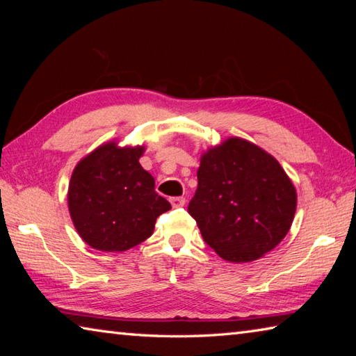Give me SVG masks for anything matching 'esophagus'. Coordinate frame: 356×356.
I'll list each match as a JSON object with an SVG mask.
<instances>
[{"label":"esophagus","instance_id":"34e87169","mask_svg":"<svg viewBox=\"0 0 356 356\" xmlns=\"http://www.w3.org/2000/svg\"><path fill=\"white\" fill-rule=\"evenodd\" d=\"M170 202H171V206H172L174 209H177V207H182V206H185V197H182V196L171 197Z\"/></svg>","mask_w":356,"mask_h":356}]
</instances>
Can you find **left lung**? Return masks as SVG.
<instances>
[{
	"mask_svg": "<svg viewBox=\"0 0 356 356\" xmlns=\"http://www.w3.org/2000/svg\"><path fill=\"white\" fill-rule=\"evenodd\" d=\"M297 191L275 156L242 138L207 149L188 204L201 236L229 262H251L286 237Z\"/></svg>",
	"mask_w": 356,
	"mask_h": 356,
	"instance_id": "1",
	"label": "left lung"
}]
</instances>
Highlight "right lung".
<instances>
[{
  "label": "right lung",
  "mask_w": 356,
  "mask_h": 356,
  "mask_svg": "<svg viewBox=\"0 0 356 356\" xmlns=\"http://www.w3.org/2000/svg\"><path fill=\"white\" fill-rule=\"evenodd\" d=\"M144 146L119 147L116 141L88 154L72 172L67 204L80 237L99 251L120 252L152 236L155 221L171 204L155 191L143 170Z\"/></svg>",
  "instance_id": "obj_1"
}]
</instances>
